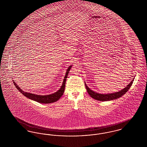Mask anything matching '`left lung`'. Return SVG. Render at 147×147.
<instances>
[{"mask_svg":"<svg viewBox=\"0 0 147 147\" xmlns=\"http://www.w3.org/2000/svg\"><path fill=\"white\" fill-rule=\"evenodd\" d=\"M133 80H134L133 79L131 81V82H130V83L128 85H127L126 88H125L122 90H120L119 92H116L115 93L108 94H98L97 92H95L92 91L91 90H90V88L88 87L86 84H85V85L86 90L91 98H92L96 100L101 101H104L112 100L116 99L117 98L121 97L122 95H123L125 94H126L127 91L129 89V88H131L132 84L133 83Z\"/></svg>","mask_w":147,"mask_h":147,"instance_id":"obj_1","label":"left lung"}]
</instances>
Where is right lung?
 <instances>
[{
	"mask_svg": "<svg viewBox=\"0 0 147 147\" xmlns=\"http://www.w3.org/2000/svg\"><path fill=\"white\" fill-rule=\"evenodd\" d=\"M71 67V65L69 67V68L67 69L65 76L64 77V79L63 80V84L61 86L60 89H59L58 91L55 92L54 94H49L48 95H35L34 94H31V93H28L26 92H24L23 90H22L20 87L18 86L15 84V83L14 82V85L15 87L18 89V90L21 93L25 96L26 97L30 98L31 100H33L35 101H37L40 103H43V104H49V103H52L54 102H56L57 100H58L62 96L63 94V92L64 91L65 89V82L67 80V78L68 76V73L70 71V68Z\"/></svg>",
	"mask_w": 147,
	"mask_h": 147,
	"instance_id": "right-lung-1",
	"label": "right lung"
}]
</instances>
